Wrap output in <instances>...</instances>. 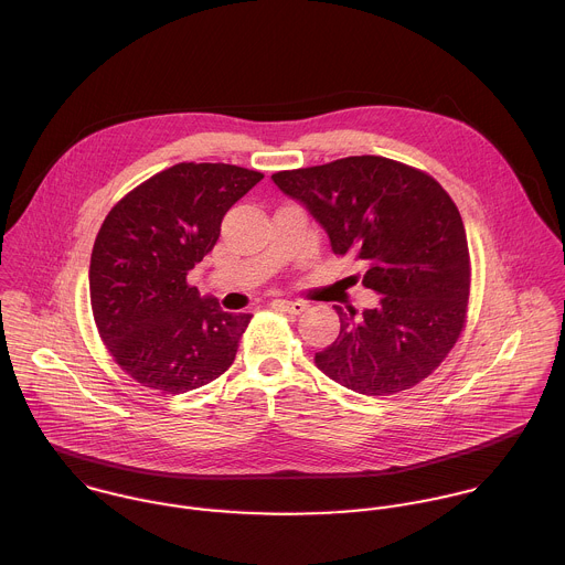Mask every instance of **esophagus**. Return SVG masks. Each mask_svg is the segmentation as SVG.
<instances>
[{
    "instance_id": "1",
    "label": "esophagus",
    "mask_w": 565,
    "mask_h": 565,
    "mask_svg": "<svg viewBox=\"0 0 565 565\" xmlns=\"http://www.w3.org/2000/svg\"><path fill=\"white\" fill-rule=\"evenodd\" d=\"M276 307H280L282 311H287L291 316H298V313H302L307 309V305L300 302V300H276Z\"/></svg>"
}]
</instances>
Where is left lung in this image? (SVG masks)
<instances>
[{"label":"left lung","mask_w":565,"mask_h":565,"mask_svg":"<svg viewBox=\"0 0 565 565\" xmlns=\"http://www.w3.org/2000/svg\"><path fill=\"white\" fill-rule=\"evenodd\" d=\"M274 184L322 225L333 254L355 252L369 269L373 309L335 307L340 335L316 366L340 385L385 396L416 385L456 344L469 300V247L443 186L387 158L360 156L280 171Z\"/></svg>","instance_id":"1"}]
</instances>
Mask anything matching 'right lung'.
I'll return each mask as SVG.
<instances>
[{
  "instance_id": "1",
  "label": "right lung",
  "mask_w": 565,
  "mask_h": 565,
  "mask_svg": "<svg viewBox=\"0 0 565 565\" xmlns=\"http://www.w3.org/2000/svg\"><path fill=\"white\" fill-rule=\"evenodd\" d=\"M263 175L232 164H175L107 214L89 263L98 333L127 375L182 394L223 375L249 324L186 282L221 234L225 212Z\"/></svg>"
}]
</instances>
